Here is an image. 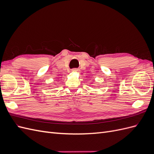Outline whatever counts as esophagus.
<instances>
[{
  "label": "esophagus",
  "mask_w": 154,
  "mask_h": 154,
  "mask_svg": "<svg viewBox=\"0 0 154 154\" xmlns=\"http://www.w3.org/2000/svg\"><path fill=\"white\" fill-rule=\"evenodd\" d=\"M78 71H79V70L77 69H73L72 70V72H78Z\"/></svg>",
  "instance_id": "34e87169"
}]
</instances>
